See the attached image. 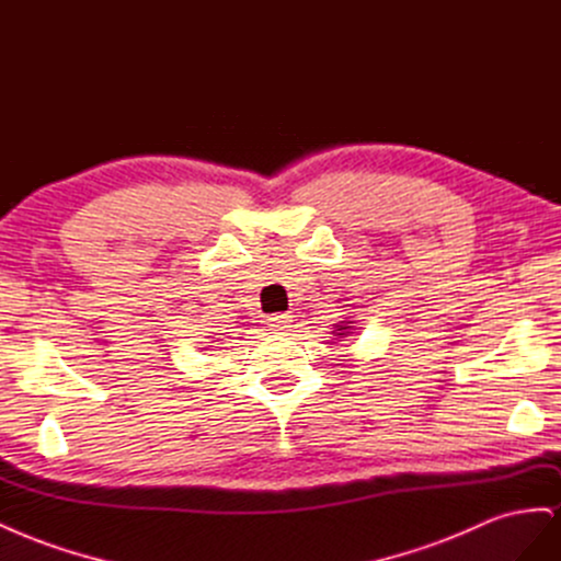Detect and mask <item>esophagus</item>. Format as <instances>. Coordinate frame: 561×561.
Here are the masks:
<instances>
[{
  "label": "esophagus",
  "instance_id": "esophagus-1",
  "mask_svg": "<svg viewBox=\"0 0 561 561\" xmlns=\"http://www.w3.org/2000/svg\"><path fill=\"white\" fill-rule=\"evenodd\" d=\"M291 321H294V317L288 314V312L273 314V317L267 319V327H270V331H273V333H286L288 329H291Z\"/></svg>",
  "mask_w": 561,
  "mask_h": 561
}]
</instances>
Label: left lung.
Wrapping results in <instances>:
<instances>
[{
	"instance_id": "8db88e82",
	"label": "left lung",
	"mask_w": 561,
	"mask_h": 561,
	"mask_svg": "<svg viewBox=\"0 0 561 561\" xmlns=\"http://www.w3.org/2000/svg\"><path fill=\"white\" fill-rule=\"evenodd\" d=\"M354 323H356V321H352V319H345V321H337V323H333V327H335L333 335H335V337H347L352 331H356V329H354Z\"/></svg>"
}]
</instances>
